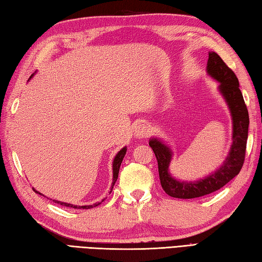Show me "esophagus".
Returning <instances> with one entry per match:
<instances>
[{
    "instance_id": "34e87169",
    "label": "esophagus",
    "mask_w": 262,
    "mask_h": 262,
    "mask_svg": "<svg viewBox=\"0 0 262 262\" xmlns=\"http://www.w3.org/2000/svg\"><path fill=\"white\" fill-rule=\"evenodd\" d=\"M149 133H151V128H149V126L147 124L138 125L135 129L136 136L140 138H146L149 135Z\"/></svg>"
}]
</instances>
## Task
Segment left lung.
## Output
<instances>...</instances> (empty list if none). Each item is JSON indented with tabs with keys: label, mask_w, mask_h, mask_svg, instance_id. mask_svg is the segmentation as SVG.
<instances>
[{
	"label": "left lung",
	"mask_w": 262,
	"mask_h": 262,
	"mask_svg": "<svg viewBox=\"0 0 262 262\" xmlns=\"http://www.w3.org/2000/svg\"><path fill=\"white\" fill-rule=\"evenodd\" d=\"M207 72L221 83L220 90L230 107L233 118V144L229 157L215 173L196 182H180L173 179L168 172L172 157L170 148L155 138L149 141V146L158 160L161 186L170 197L173 198H198L219 190L240 173L246 159L249 113L237 77L216 53L208 55Z\"/></svg>",
	"instance_id": "1"
}]
</instances>
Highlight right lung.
<instances>
[{"mask_svg": "<svg viewBox=\"0 0 262 262\" xmlns=\"http://www.w3.org/2000/svg\"><path fill=\"white\" fill-rule=\"evenodd\" d=\"M32 75H33V74H32ZM32 75H31V76H32ZM126 151H127V148H126V147H124L122 149H120V151L118 152V154L116 155L115 160H114V164H113V166H114V181H113V185H111L110 192L113 191V188H114L115 183H116V181H117V178H118L120 164H121V162H122V159L125 158ZM35 191H36V190H35ZM36 192H37V193H39V194H41L40 192H38V191H36ZM53 202H55L56 204L62 205V206H66V207H73V208H77V209H89V208L96 207V206H98V205H99V204H94V205H88V206H75V205H71V204H66V203H60V202H57V200H53ZM102 202H103V200H102Z\"/></svg>", "mask_w": 262, "mask_h": 262, "instance_id": "right-lung-1", "label": "right lung"}]
</instances>
